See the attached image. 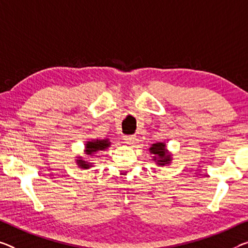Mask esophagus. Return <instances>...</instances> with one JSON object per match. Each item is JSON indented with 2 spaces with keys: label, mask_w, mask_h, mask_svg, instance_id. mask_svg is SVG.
Instances as JSON below:
<instances>
[{
  "label": "esophagus",
  "mask_w": 248,
  "mask_h": 248,
  "mask_svg": "<svg viewBox=\"0 0 248 248\" xmlns=\"http://www.w3.org/2000/svg\"><path fill=\"white\" fill-rule=\"evenodd\" d=\"M124 140L126 144H132L133 140H135V136L134 135H126V136H124Z\"/></svg>",
  "instance_id": "obj_1"
}]
</instances>
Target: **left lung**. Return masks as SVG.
<instances>
[{"mask_svg":"<svg viewBox=\"0 0 248 248\" xmlns=\"http://www.w3.org/2000/svg\"><path fill=\"white\" fill-rule=\"evenodd\" d=\"M150 152L154 156V159L157 161V164L161 166H164L165 164H170V156L166 154L165 150V144L164 143H156L150 147Z\"/></svg>","mask_w":248,"mask_h":248,"instance_id":"obj_1","label":"left lung"}]
</instances>
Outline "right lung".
<instances>
[{
  "instance_id": "add662e5",
  "label": "right lung",
  "mask_w": 248,
  "mask_h": 248,
  "mask_svg": "<svg viewBox=\"0 0 248 248\" xmlns=\"http://www.w3.org/2000/svg\"><path fill=\"white\" fill-rule=\"evenodd\" d=\"M109 144L111 143L108 142V140H92V142H87L85 145V153L87 155H92L98 151H104L105 148H108L109 146ZM76 162H78V165L81 167V169H89V167L92 165V163L86 162L81 157L76 159Z\"/></svg>"
}]
</instances>
